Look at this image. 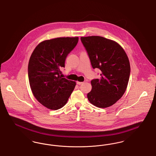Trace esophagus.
<instances>
[{"label": "esophagus", "instance_id": "1", "mask_svg": "<svg viewBox=\"0 0 156 156\" xmlns=\"http://www.w3.org/2000/svg\"><path fill=\"white\" fill-rule=\"evenodd\" d=\"M83 82H79L77 81L76 82V83L78 84V85H81L82 83H83Z\"/></svg>", "mask_w": 156, "mask_h": 156}]
</instances>
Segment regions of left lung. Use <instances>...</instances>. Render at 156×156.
Masks as SVG:
<instances>
[{"label": "left lung", "mask_w": 156, "mask_h": 156, "mask_svg": "<svg viewBox=\"0 0 156 156\" xmlns=\"http://www.w3.org/2000/svg\"><path fill=\"white\" fill-rule=\"evenodd\" d=\"M92 67L101 71V78L91 81L87 94L90 104L105 108L115 104L126 91L130 73L129 60L123 48L109 39L101 36L81 37Z\"/></svg>", "instance_id": "obj_1"}]
</instances>
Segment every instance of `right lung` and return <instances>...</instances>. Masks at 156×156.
Masks as SVG:
<instances>
[{
	"label": "right lung",
	"instance_id": "add662e5",
	"mask_svg": "<svg viewBox=\"0 0 156 156\" xmlns=\"http://www.w3.org/2000/svg\"><path fill=\"white\" fill-rule=\"evenodd\" d=\"M78 41V37H58L37 45L30 57L28 76L37 101L47 108L57 110L67 104L76 82L61 76L60 68Z\"/></svg>",
	"mask_w": 156,
	"mask_h": 156
}]
</instances>
